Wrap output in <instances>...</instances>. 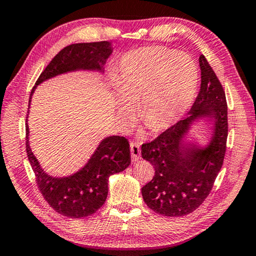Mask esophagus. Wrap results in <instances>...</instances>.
I'll use <instances>...</instances> for the list:
<instances>
[{"label": "esophagus", "instance_id": "1", "mask_svg": "<svg viewBox=\"0 0 256 256\" xmlns=\"http://www.w3.org/2000/svg\"><path fill=\"white\" fill-rule=\"evenodd\" d=\"M131 154H132V160L133 162H138V159H140V154H141V150H140V146L138 144H134V142H131Z\"/></svg>", "mask_w": 256, "mask_h": 256}]
</instances>
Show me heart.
Masks as SVG:
<instances>
[{
  "instance_id": "1",
  "label": "heart",
  "mask_w": 256,
  "mask_h": 256,
  "mask_svg": "<svg viewBox=\"0 0 256 256\" xmlns=\"http://www.w3.org/2000/svg\"><path fill=\"white\" fill-rule=\"evenodd\" d=\"M198 71L194 60L166 47L128 52L120 60L115 88L116 116L120 128L138 118L156 133L172 128L183 118L196 98Z\"/></svg>"
}]
</instances>
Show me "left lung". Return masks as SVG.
<instances>
[{"instance_id": "1", "label": "left lung", "mask_w": 256, "mask_h": 256, "mask_svg": "<svg viewBox=\"0 0 256 256\" xmlns=\"http://www.w3.org/2000/svg\"><path fill=\"white\" fill-rule=\"evenodd\" d=\"M201 88L184 120L141 148L142 158L154 167V176L141 188L151 210L166 216L193 212L209 196L222 167L228 136L226 94L204 56L198 58ZM212 123L206 144L189 140L192 128Z\"/></svg>"}]
</instances>
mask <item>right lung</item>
Instances as JSON below:
<instances>
[{
  "label": "right lung",
  "mask_w": 256,
  "mask_h": 256,
  "mask_svg": "<svg viewBox=\"0 0 256 256\" xmlns=\"http://www.w3.org/2000/svg\"><path fill=\"white\" fill-rule=\"evenodd\" d=\"M112 53L110 42H79L64 47L38 78L30 94L29 108L34 90L42 82L80 71L97 72L102 76ZM26 134L28 159L36 175L38 188L55 211L68 218H84L102 208L107 198L110 177L125 170L131 164L128 141L124 136H110L99 142L80 170L68 176H53L45 172L30 148L28 118Z\"/></svg>",
  "instance_id": "add662e5"
}]
</instances>
